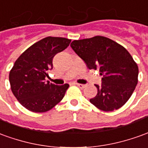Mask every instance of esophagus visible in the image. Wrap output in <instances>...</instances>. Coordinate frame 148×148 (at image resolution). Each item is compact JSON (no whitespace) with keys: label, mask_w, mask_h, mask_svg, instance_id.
Here are the masks:
<instances>
[{"label":"esophagus","mask_w":148,"mask_h":148,"mask_svg":"<svg viewBox=\"0 0 148 148\" xmlns=\"http://www.w3.org/2000/svg\"><path fill=\"white\" fill-rule=\"evenodd\" d=\"M75 85H77V86L79 87L80 89H84L86 87V85H83V84H79V83H76Z\"/></svg>","instance_id":"34e87169"}]
</instances>
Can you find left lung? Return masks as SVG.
<instances>
[{"label": "left lung", "instance_id": "obj_1", "mask_svg": "<svg viewBox=\"0 0 148 148\" xmlns=\"http://www.w3.org/2000/svg\"><path fill=\"white\" fill-rule=\"evenodd\" d=\"M71 46L90 70L99 69L103 75L102 84L95 85L98 94L90 102L104 111L123 106L135 90L139 74L138 66L127 50L102 36L74 40Z\"/></svg>", "mask_w": 148, "mask_h": 148}]
</instances>
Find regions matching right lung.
<instances>
[{"instance_id":"obj_1","label":"right lung","mask_w":148,"mask_h":148,"mask_svg":"<svg viewBox=\"0 0 148 148\" xmlns=\"http://www.w3.org/2000/svg\"><path fill=\"white\" fill-rule=\"evenodd\" d=\"M71 40L47 37L36 42L21 55L9 72L12 92L19 103L33 112H45L59 103L69 84L58 85L45 81L53 69V58L66 49Z\"/></svg>"}]
</instances>
